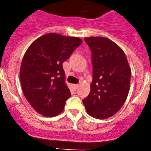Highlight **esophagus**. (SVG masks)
I'll return each mask as SVG.
<instances>
[{"instance_id": "esophagus-1", "label": "esophagus", "mask_w": 151, "mask_h": 151, "mask_svg": "<svg viewBox=\"0 0 151 151\" xmlns=\"http://www.w3.org/2000/svg\"><path fill=\"white\" fill-rule=\"evenodd\" d=\"M78 86H79V85H73V89H74V90H77V89H78Z\"/></svg>"}]
</instances>
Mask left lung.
<instances>
[{
  "label": "left lung",
  "instance_id": "1",
  "mask_svg": "<svg viewBox=\"0 0 151 151\" xmlns=\"http://www.w3.org/2000/svg\"><path fill=\"white\" fill-rule=\"evenodd\" d=\"M92 52V81L87 98L83 99L86 111L97 119L115 114L126 100L131 69L119 46L102 37H85Z\"/></svg>",
  "mask_w": 151,
  "mask_h": 151
}]
</instances>
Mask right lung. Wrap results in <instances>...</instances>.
Listing matches in <instances>:
<instances>
[{
	"instance_id": "add662e5",
	"label": "right lung",
	"mask_w": 151,
	"mask_h": 151,
	"mask_svg": "<svg viewBox=\"0 0 151 151\" xmlns=\"http://www.w3.org/2000/svg\"><path fill=\"white\" fill-rule=\"evenodd\" d=\"M81 42L78 37L50 33L35 40L25 53L20 82L26 99L39 114L54 117L63 110L71 94L63 63Z\"/></svg>"
}]
</instances>
